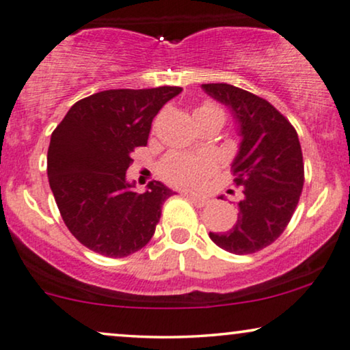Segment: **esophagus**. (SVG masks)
<instances>
[{
	"label": "esophagus",
	"mask_w": 350,
	"mask_h": 350,
	"mask_svg": "<svg viewBox=\"0 0 350 350\" xmlns=\"http://www.w3.org/2000/svg\"><path fill=\"white\" fill-rule=\"evenodd\" d=\"M184 197H186L187 200H191L196 207H205V205L208 204V200L205 199V197H200V196H193V193H184Z\"/></svg>",
	"instance_id": "obj_1"
}]
</instances>
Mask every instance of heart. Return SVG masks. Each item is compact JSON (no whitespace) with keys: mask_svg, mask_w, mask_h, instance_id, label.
Returning <instances> with one entry per match:
<instances>
[{"mask_svg":"<svg viewBox=\"0 0 350 350\" xmlns=\"http://www.w3.org/2000/svg\"><path fill=\"white\" fill-rule=\"evenodd\" d=\"M196 113L202 116H217L225 120V111L213 103H204ZM215 167V163L210 157H192V154L172 153L164 158L161 163V174L167 183L179 187H197L205 176Z\"/></svg>","mask_w":350,"mask_h":350,"instance_id":"1","label":"heart"}]
</instances>
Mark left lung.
Segmentation results:
<instances>
[{
	"label": "left lung",
	"instance_id": "8db88e82",
	"mask_svg": "<svg viewBox=\"0 0 350 350\" xmlns=\"http://www.w3.org/2000/svg\"><path fill=\"white\" fill-rule=\"evenodd\" d=\"M213 99L228 106L243 137L231 164L241 187L238 220L226 233L208 237L233 254H252L275 241L295 212L305 183L297 130L266 99L226 83L202 84Z\"/></svg>",
	"mask_w": 350,
	"mask_h": 350
}]
</instances>
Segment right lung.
<instances>
[{
    "instance_id": "right-lung-1",
    "label": "right lung",
    "mask_w": 350,
    "mask_h": 350,
    "mask_svg": "<svg viewBox=\"0 0 350 350\" xmlns=\"http://www.w3.org/2000/svg\"><path fill=\"white\" fill-rule=\"evenodd\" d=\"M183 88L109 90L75 103L53 130L47 174L70 233L106 258H125L154 234L171 189L151 180L137 193L125 172L137 146L148 142L151 122Z\"/></svg>"
}]
</instances>
